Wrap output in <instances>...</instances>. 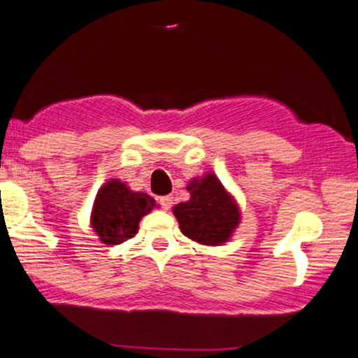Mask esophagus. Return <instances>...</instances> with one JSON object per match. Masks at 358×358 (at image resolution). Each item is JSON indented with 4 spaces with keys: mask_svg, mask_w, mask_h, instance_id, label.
Wrapping results in <instances>:
<instances>
[{
    "mask_svg": "<svg viewBox=\"0 0 358 358\" xmlns=\"http://www.w3.org/2000/svg\"><path fill=\"white\" fill-rule=\"evenodd\" d=\"M159 204L162 206V210H169L173 206V197L171 196H164L159 199Z\"/></svg>",
    "mask_w": 358,
    "mask_h": 358,
    "instance_id": "esophagus-1",
    "label": "esophagus"
}]
</instances>
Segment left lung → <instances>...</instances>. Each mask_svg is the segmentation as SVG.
Instances as JSON below:
<instances>
[{
  "label": "left lung",
  "instance_id": "8db88e82",
  "mask_svg": "<svg viewBox=\"0 0 358 358\" xmlns=\"http://www.w3.org/2000/svg\"><path fill=\"white\" fill-rule=\"evenodd\" d=\"M190 201L176 204L173 213L187 238L201 245H222L239 224V210L215 175L192 180Z\"/></svg>",
  "mask_w": 358,
  "mask_h": 358
}]
</instances>
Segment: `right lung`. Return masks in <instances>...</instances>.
<instances>
[{"instance_id": "1", "label": "right lung", "mask_w": 358, "mask_h": 358, "mask_svg": "<svg viewBox=\"0 0 358 358\" xmlns=\"http://www.w3.org/2000/svg\"><path fill=\"white\" fill-rule=\"evenodd\" d=\"M155 206L143 192H133L120 180H110L99 189L92 208L91 224L105 245H120L133 238L141 217Z\"/></svg>"}]
</instances>
